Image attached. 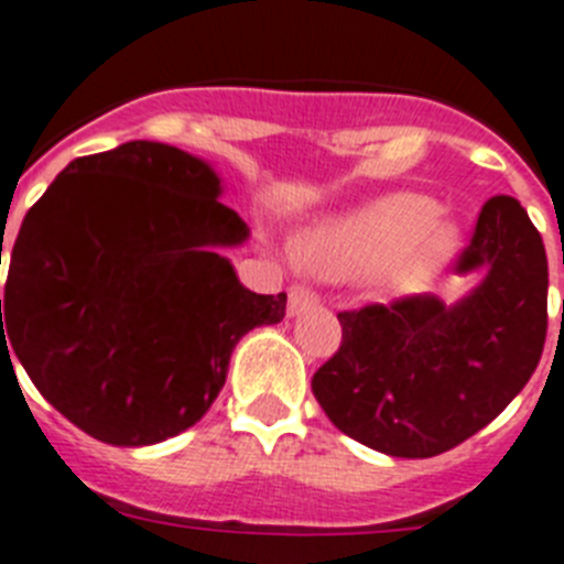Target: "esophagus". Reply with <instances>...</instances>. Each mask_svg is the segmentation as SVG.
<instances>
[{
	"label": "esophagus",
	"instance_id": "1",
	"mask_svg": "<svg viewBox=\"0 0 564 564\" xmlns=\"http://www.w3.org/2000/svg\"><path fill=\"white\" fill-rule=\"evenodd\" d=\"M316 302H319V296H316L314 288L307 285H293L291 293H288V311L291 314H302L307 307H314Z\"/></svg>",
	"mask_w": 564,
	"mask_h": 564
}]
</instances>
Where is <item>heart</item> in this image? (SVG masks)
Returning a JSON list of instances; mask_svg holds the SVG:
<instances>
[{"label": "heart", "mask_w": 564, "mask_h": 564, "mask_svg": "<svg viewBox=\"0 0 564 564\" xmlns=\"http://www.w3.org/2000/svg\"><path fill=\"white\" fill-rule=\"evenodd\" d=\"M459 250V228L425 194L397 191L365 202L302 242V262L325 276L382 271L393 293L425 291Z\"/></svg>", "instance_id": "obj_1"}]
</instances>
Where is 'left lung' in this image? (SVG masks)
<instances>
[{
  "instance_id": "1",
  "label": "left lung",
  "mask_w": 564,
  "mask_h": 564,
  "mask_svg": "<svg viewBox=\"0 0 564 564\" xmlns=\"http://www.w3.org/2000/svg\"><path fill=\"white\" fill-rule=\"evenodd\" d=\"M456 273L485 271L454 307L433 293L341 311V345L311 379L345 436L402 459L470 440L522 391L547 334V257L513 196H490Z\"/></svg>"
}]
</instances>
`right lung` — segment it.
Returning a JSON list of instances; mask_svg holds the SVG:
<instances>
[{"label": "right lung", "instance_id": "right-lung-1", "mask_svg": "<svg viewBox=\"0 0 564 564\" xmlns=\"http://www.w3.org/2000/svg\"><path fill=\"white\" fill-rule=\"evenodd\" d=\"M219 191L202 159L124 142L74 159L28 210L0 350L94 440L139 447L196 425L236 341L285 316V293L248 291L216 253L248 239Z\"/></svg>", "mask_w": 564, "mask_h": 564}]
</instances>
